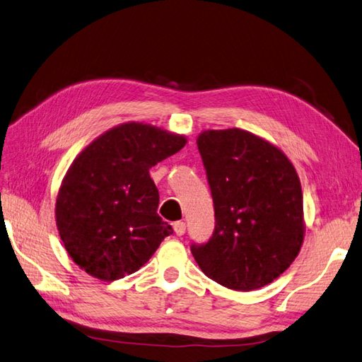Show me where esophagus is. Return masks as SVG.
<instances>
[{"label": "esophagus", "instance_id": "esophagus-1", "mask_svg": "<svg viewBox=\"0 0 362 362\" xmlns=\"http://www.w3.org/2000/svg\"><path fill=\"white\" fill-rule=\"evenodd\" d=\"M173 230H175L176 236H182L184 233H186V223L176 221V223L173 224Z\"/></svg>", "mask_w": 362, "mask_h": 362}]
</instances>
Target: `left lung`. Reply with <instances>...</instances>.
I'll return each instance as SVG.
<instances>
[{
    "label": "left lung",
    "mask_w": 362,
    "mask_h": 362,
    "mask_svg": "<svg viewBox=\"0 0 362 362\" xmlns=\"http://www.w3.org/2000/svg\"><path fill=\"white\" fill-rule=\"evenodd\" d=\"M214 198L215 230L192 255L206 276L236 292L275 281L304 241L303 190L283 151L243 129L197 139Z\"/></svg>",
    "instance_id": "left-lung-1"
}]
</instances>
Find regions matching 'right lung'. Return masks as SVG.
Listing matches in <instances>:
<instances>
[{
  "label": "right lung",
  "instance_id": "1",
  "mask_svg": "<svg viewBox=\"0 0 362 362\" xmlns=\"http://www.w3.org/2000/svg\"><path fill=\"white\" fill-rule=\"evenodd\" d=\"M186 143L184 135L132 121L104 132L75 158L58 190L55 218L79 269L101 281L124 278L173 233L156 214L160 193L148 169Z\"/></svg>",
  "mask_w": 362,
  "mask_h": 362
}]
</instances>
